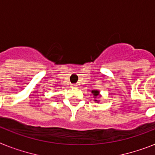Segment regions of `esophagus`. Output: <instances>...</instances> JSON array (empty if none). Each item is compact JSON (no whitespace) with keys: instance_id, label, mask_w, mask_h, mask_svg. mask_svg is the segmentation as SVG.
<instances>
[{"instance_id":"obj_1","label":"esophagus","mask_w":155,"mask_h":155,"mask_svg":"<svg viewBox=\"0 0 155 155\" xmlns=\"http://www.w3.org/2000/svg\"><path fill=\"white\" fill-rule=\"evenodd\" d=\"M71 87H77V85H76V84H71Z\"/></svg>"}]
</instances>
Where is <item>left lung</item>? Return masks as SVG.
Listing matches in <instances>:
<instances>
[{"label": "left lung", "mask_w": 155, "mask_h": 155, "mask_svg": "<svg viewBox=\"0 0 155 155\" xmlns=\"http://www.w3.org/2000/svg\"><path fill=\"white\" fill-rule=\"evenodd\" d=\"M91 93L93 94V96H94V102H97V103H98L99 102V100L96 99L97 97H101V94H100V91H97V90H94V91H92Z\"/></svg>", "instance_id": "obj_1"}]
</instances>
